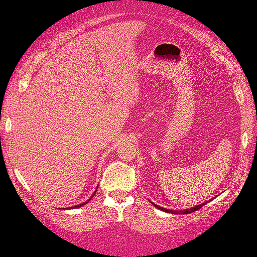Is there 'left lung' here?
I'll return each instance as SVG.
<instances>
[{"label":"left lung","instance_id":"left-lung-1","mask_svg":"<svg viewBox=\"0 0 257 257\" xmlns=\"http://www.w3.org/2000/svg\"><path fill=\"white\" fill-rule=\"evenodd\" d=\"M203 205H205V203H202V205H199V206H195V207H193V208L185 209V211H169V209H166V208H163V207H159V206H157V205H154V206H156L157 208H158V209H162V211H164V212H169V213H172V214H189V213H193V212L197 211V209H200L201 207H202Z\"/></svg>","mask_w":257,"mask_h":257}]
</instances>
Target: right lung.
<instances>
[{
  "instance_id": "right-lung-1",
  "label": "right lung",
  "mask_w": 257,
  "mask_h": 257,
  "mask_svg": "<svg viewBox=\"0 0 257 257\" xmlns=\"http://www.w3.org/2000/svg\"><path fill=\"white\" fill-rule=\"evenodd\" d=\"M94 194H95V193H94ZM94 194H93V195H94ZM93 195H92L91 197H93ZM89 200H91V199H89ZM89 200H88V201H89ZM85 203H87V202H85ZM85 203H82V205H78V206H75V207H81V206L85 205Z\"/></svg>"
}]
</instances>
